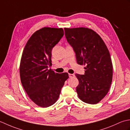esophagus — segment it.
<instances>
[{"label":"esophagus","mask_w":130,"mask_h":130,"mask_svg":"<svg viewBox=\"0 0 130 130\" xmlns=\"http://www.w3.org/2000/svg\"><path fill=\"white\" fill-rule=\"evenodd\" d=\"M69 76L70 78H74V77L75 76V75L72 74H69Z\"/></svg>","instance_id":"34e87169"}]
</instances>
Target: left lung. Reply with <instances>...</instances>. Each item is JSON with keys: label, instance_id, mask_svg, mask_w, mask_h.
Returning a JSON list of instances; mask_svg holds the SVG:
<instances>
[{"label": "left lung", "instance_id": "obj_1", "mask_svg": "<svg viewBox=\"0 0 130 130\" xmlns=\"http://www.w3.org/2000/svg\"><path fill=\"white\" fill-rule=\"evenodd\" d=\"M68 43L75 52L77 63L85 65L84 75L76 74V92L85 103H98L108 92L112 80L113 66L109 52L100 36L84 27L65 28Z\"/></svg>", "mask_w": 130, "mask_h": 130}]
</instances>
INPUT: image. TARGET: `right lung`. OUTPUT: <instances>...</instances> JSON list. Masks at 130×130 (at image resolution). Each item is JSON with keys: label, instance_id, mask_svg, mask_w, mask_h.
I'll return each instance as SVG.
<instances>
[{"label": "right lung", "instance_id": "right-lung-1", "mask_svg": "<svg viewBox=\"0 0 130 130\" xmlns=\"http://www.w3.org/2000/svg\"><path fill=\"white\" fill-rule=\"evenodd\" d=\"M64 35L62 28L44 27L33 34L22 55L19 72L21 81L29 98L41 107L56 102L66 80L67 73L59 74L48 70L51 50Z\"/></svg>", "mask_w": 130, "mask_h": 130}]
</instances>
